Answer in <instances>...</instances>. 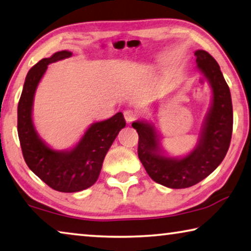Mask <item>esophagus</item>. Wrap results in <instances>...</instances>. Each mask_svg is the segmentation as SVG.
<instances>
[{"label":"esophagus","mask_w":251,"mask_h":251,"mask_svg":"<svg viewBox=\"0 0 251 251\" xmlns=\"http://www.w3.org/2000/svg\"><path fill=\"white\" fill-rule=\"evenodd\" d=\"M124 117H125V121L128 123V124H130V123H133L135 119H136L137 115H136V113H135L134 110L128 109V110L124 111Z\"/></svg>","instance_id":"obj_1"}]
</instances>
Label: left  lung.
<instances>
[{
    "label": "left lung",
    "instance_id": "obj_1",
    "mask_svg": "<svg viewBox=\"0 0 251 251\" xmlns=\"http://www.w3.org/2000/svg\"><path fill=\"white\" fill-rule=\"evenodd\" d=\"M197 66L212 90V102L206 114L198 144L183 157L164 154L160 135L153 124L134 122L138 133V157L153 181L171 189H185L210 176L228 152L232 135L233 114L230 89L220 67L211 54L197 50Z\"/></svg>",
    "mask_w": 251,
    "mask_h": 251
}]
</instances>
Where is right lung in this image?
<instances>
[{
    "label": "right lung",
    "instance_id": "1",
    "mask_svg": "<svg viewBox=\"0 0 251 251\" xmlns=\"http://www.w3.org/2000/svg\"><path fill=\"white\" fill-rule=\"evenodd\" d=\"M71 55L70 51H58L34 65L26 75L18 105V134L26 165L50 188L67 193L88 189L97 181L109 147L126 125L122 113L94 123L78 144L66 151L52 150L41 140L32 119L35 90L48 65Z\"/></svg>",
    "mask_w": 251,
    "mask_h": 251
}]
</instances>
